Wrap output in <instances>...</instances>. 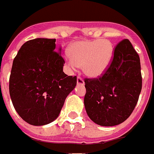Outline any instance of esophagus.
Here are the masks:
<instances>
[{"label": "esophagus", "instance_id": "1", "mask_svg": "<svg viewBox=\"0 0 154 154\" xmlns=\"http://www.w3.org/2000/svg\"><path fill=\"white\" fill-rule=\"evenodd\" d=\"M84 80H83V79L81 77V76H78L77 77V84L78 85H82V86H83L84 85Z\"/></svg>", "mask_w": 154, "mask_h": 154}]
</instances>
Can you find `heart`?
<instances>
[{
    "mask_svg": "<svg viewBox=\"0 0 154 154\" xmlns=\"http://www.w3.org/2000/svg\"><path fill=\"white\" fill-rule=\"evenodd\" d=\"M112 55L113 46L107 39L79 41L70 46L66 60L71 68L82 66L85 74L98 77L108 68Z\"/></svg>",
    "mask_w": 154,
    "mask_h": 154,
    "instance_id": "b5f03b06",
    "label": "heart"
}]
</instances>
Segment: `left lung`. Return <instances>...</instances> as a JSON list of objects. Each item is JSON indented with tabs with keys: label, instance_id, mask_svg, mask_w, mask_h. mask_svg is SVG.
<instances>
[{
	"label": "left lung",
	"instance_id": "1",
	"mask_svg": "<svg viewBox=\"0 0 154 154\" xmlns=\"http://www.w3.org/2000/svg\"><path fill=\"white\" fill-rule=\"evenodd\" d=\"M113 53L101 75L84 79L86 113L95 124L105 127L118 125L130 116L143 86L139 56L130 41H120Z\"/></svg>",
	"mask_w": 154,
	"mask_h": 154
}]
</instances>
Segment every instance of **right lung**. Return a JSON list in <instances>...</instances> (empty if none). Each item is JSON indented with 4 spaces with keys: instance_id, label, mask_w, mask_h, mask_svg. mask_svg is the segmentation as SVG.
<instances>
[{
    "instance_id": "obj_1",
    "label": "right lung",
    "mask_w": 154,
    "mask_h": 154,
    "mask_svg": "<svg viewBox=\"0 0 154 154\" xmlns=\"http://www.w3.org/2000/svg\"><path fill=\"white\" fill-rule=\"evenodd\" d=\"M55 42V38L29 40L14 58L10 96L20 117L31 125H45L56 120L76 86V75L63 72L65 61Z\"/></svg>"
}]
</instances>
